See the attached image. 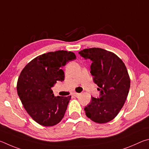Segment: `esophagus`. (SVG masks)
Instances as JSON below:
<instances>
[{
  "label": "esophagus",
  "mask_w": 149,
  "mask_h": 149,
  "mask_svg": "<svg viewBox=\"0 0 149 149\" xmlns=\"http://www.w3.org/2000/svg\"><path fill=\"white\" fill-rule=\"evenodd\" d=\"M73 95H74V97H78V96L80 95V93H73Z\"/></svg>",
  "instance_id": "1"
}]
</instances>
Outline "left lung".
Instances as JSON below:
<instances>
[{
	"label": "left lung",
	"instance_id": "left-lung-1",
	"mask_svg": "<svg viewBox=\"0 0 149 149\" xmlns=\"http://www.w3.org/2000/svg\"><path fill=\"white\" fill-rule=\"evenodd\" d=\"M79 54L92 61L90 72L100 91V97H92L85 107L86 115L98 124L110 122L121 110L129 93L130 79L126 65L115 54L102 48H86Z\"/></svg>",
	"mask_w": 149,
	"mask_h": 149
}]
</instances>
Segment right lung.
Wrapping results in <instances>:
<instances>
[{"mask_svg":"<svg viewBox=\"0 0 149 149\" xmlns=\"http://www.w3.org/2000/svg\"><path fill=\"white\" fill-rule=\"evenodd\" d=\"M74 59L71 52H50L31 60L20 73L17 94L27 113L42 126H55L63 118L71 96L55 97L51 88L64 80L62 67Z\"/></svg>","mask_w":149,"mask_h":149,"instance_id":"1","label":"right lung"}]
</instances>
